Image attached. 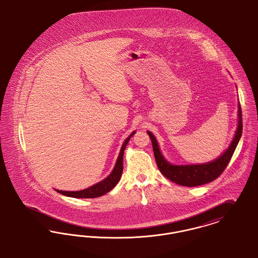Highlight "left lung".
<instances>
[{"mask_svg": "<svg viewBox=\"0 0 258 258\" xmlns=\"http://www.w3.org/2000/svg\"><path fill=\"white\" fill-rule=\"evenodd\" d=\"M239 122L238 128L236 131L235 137L231 143L229 149L217 158V160L213 162L206 163V164H199V165H183V166H176L172 165L168 161L165 160L163 157L160 149L158 148L156 139L151 134V132L148 131L149 138L152 143L153 153L155 157V161L159 171L173 182L177 183L182 186H198L205 183L211 182L217 179L218 176L222 174L225 170L227 165L232 158V155L236 149V147L240 141L243 131V120H242V109L239 103Z\"/></svg>", "mask_w": 258, "mask_h": 258, "instance_id": "8db88e82", "label": "left lung"}]
</instances>
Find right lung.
Wrapping results in <instances>:
<instances>
[{
  "mask_svg": "<svg viewBox=\"0 0 258 258\" xmlns=\"http://www.w3.org/2000/svg\"><path fill=\"white\" fill-rule=\"evenodd\" d=\"M134 134H135V132H133L124 141L122 148L120 149V152H119V155L117 158V161L115 163L114 169L112 170L111 174L109 176H107L105 179H103L102 181L96 183L94 185H92L86 189L81 190V191H62V190H56V191L59 192L60 194L66 195L69 197H73V198H96V197H100V196L108 193L117 184V182L120 179L123 171V153H124V150H125V148L130 140V138Z\"/></svg>",
  "mask_w": 258,
  "mask_h": 258,
  "instance_id": "right-lung-1",
  "label": "right lung"
}]
</instances>
